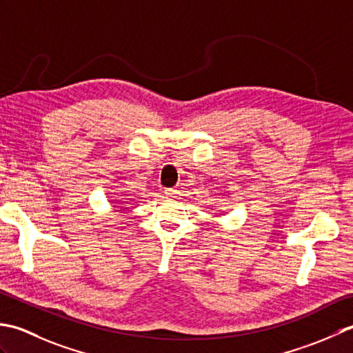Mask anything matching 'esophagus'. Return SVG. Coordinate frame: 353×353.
<instances>
[{
    "label": "esophagus",
    "mask_w": 353,
    "mask_h": 353,
    "mask_svg": "<svg viewBox=\"0 0 353 353\" xmlns=\"http://www.w3.org/2000/svg\"><path fill=\"white\" fill-rule=\"evenodd\" d=\"M166 196H169V198H176V195H178V190L176 189H166Z\"/></svg>",
    "instance_id": "34e87169"
}]
</instances>
